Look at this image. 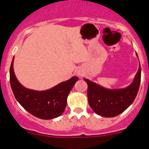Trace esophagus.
I'll return each mask as SVG.
<instances>
[{
    "label": "esophagus",
    "instance_id": "esophagus-1",
    "mask_svg": "<svg viewBox=\"0 0 149 149\" xmlns=\"http://www.w3.org/2000/svg\"><path fill=\"white\" fill-rule=\"evenodd\" d=\"M78 76H83V74H82L81 73H78Z\"/></svg>",
    "mask_w": 149,
    "mask_h": 149
}]
</instances>
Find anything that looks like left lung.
Listing matches in <instances>:
<instances>
[{"mask_svg":"<svg viewBox=\"0 0 149 149\" xmlns=\"http://www.w3.org/2000/svg\"><path fill=\"white\" fill-rule=\"evenodd\" d=\"M136 55L138 57L136 53ZM84 80L88 84V102L93 111L103 117H115L125 111L136 98L141 82L140 63L133 81L125 88L109 89L87 78Z\"/></svg>","mask_w":149,"mask_h":149,"instance_id":"left-lung-1","label":"left lung"}]
</instances>
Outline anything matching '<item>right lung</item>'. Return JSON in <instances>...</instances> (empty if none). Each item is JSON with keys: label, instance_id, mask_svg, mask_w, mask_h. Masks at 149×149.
Returning <instances> with one entry per match:
<instances>
[{"label": "right lung", "instance_id": "add662e5", "mask_svg": "<svg viewBox=\"0 0 149 149\" xmlns=\"http://www.w3.org/2000/svg\"><path fill=\"white\" fill-rule=\"evenodd\" d=\"M12 61L10 69V82L15 98L20 105L31 114L43 120L59 117L66 107L69 92L78 78L73 76L47 90L38 91L26 88L19 82L14 72Z\"/></svg>", "mask_w": 149, "mask_h": 149}]
</instances>
